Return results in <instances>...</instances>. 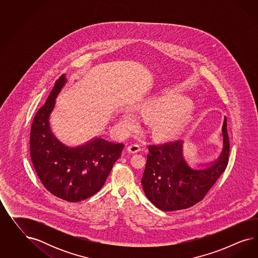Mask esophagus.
<instances>
[{
  "label": "esophagus",
  "mask_w": 258,
  "mask_h": 258,
  "mask_svg": "<svg viewBox=\"0 0 258 258\" xmlns=\"http://www.w3.org/2000/svg\"><path fill=\"white\" fill-rule=\"evenodd\" d=\"M141 150L140 146L137 145V144H134V145H131L127 147V151L131 152V153H136V152H139Z\"/></svg>",
  "instance_id": "34e87169"
}]
</instances>
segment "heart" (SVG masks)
<instances>
[{
	"instance_id": "heart-1",
	"label": "heart",
	"mask_w": 258,
	"mask_h": 258,
	"mask_svg": "<svg viewBox=\"0 0 258 258\" xmlns=\"http://www.w3.org/2000/svg\"><path fill=\"white\" fill-rule=\"evenodd\" d=\"M143 115L150 118L149 126L154 138L170 140L183 133L194 117V106L183 97L164 94L145 102L139 107ZM140 124V116L133 108L125 109L122 115V126L133 131Z\"/></svg>"
}]
</instances>
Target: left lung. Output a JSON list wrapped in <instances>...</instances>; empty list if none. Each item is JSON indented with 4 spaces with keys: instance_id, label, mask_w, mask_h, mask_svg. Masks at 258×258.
Here are the masks:
<instances>
[{
    "instance_id": "1",
    "label": "left lung",
    "mask_w": 258,
    "mask_h": 258,
    "mask_svg": "<svg viewBox=\"0 0 258 258\" xmlns=\"http://www.w3.org/2000/svg\"><path fill=\"white\" fill-rule=\"evenodd\" d=\"M226 117L222 125L223 148L215 161L191 166L183 153V142L176 141L149 146L148 161L142 178L149 201L163 211L186 209L201 202L228 164L230 142Z\"/></svg>"
}]
</instances>
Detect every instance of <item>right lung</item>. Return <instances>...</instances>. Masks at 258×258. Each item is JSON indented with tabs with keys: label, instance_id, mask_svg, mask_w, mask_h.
<instances>
[{
	"label": "right lung",
	"instance_id": "right-lung-1",
	"mask_svg": "<svg viewBox=\"0 0 258 258\" xmlns=\"http://www.w3.org/2000/svg\"><path fill=\"white\" fill-rule=\"evenodd\" d=\"M65 75L55 81L45 104L37 111L31 125L30 156L39 180L53 195L77 203L97 193L121 156L124 144L95 137L71 147L52 133L49 116L64 84Z\"/></svg>",
	"mask_w": 258,
	"mask_h": 258
}]
</instances>
